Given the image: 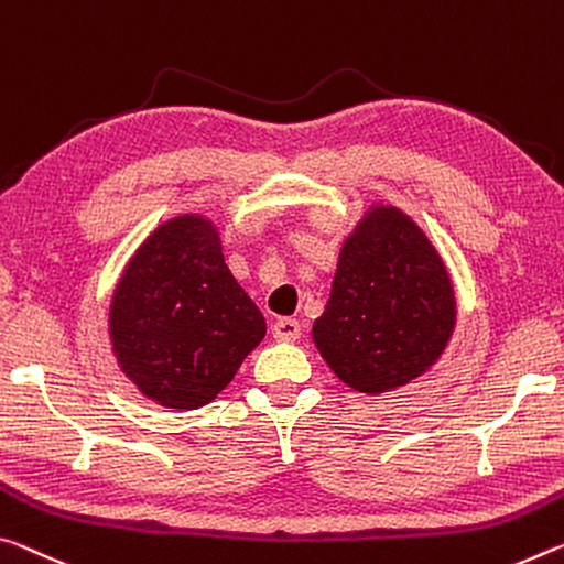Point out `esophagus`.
Masks as SVG:
<instances>
[{"label": "esophagus", "instance_id": "1", "mask_svg": "<svg viewBox=\"0 0 564 564\" xmlns=\"http://www.w3.org/2000/svg\"><path fill=\"white\" fill-rule=\"evenodd\" d=\"M299 336H301V324L296 318H279L273 324L275 341H296Z\"/></svg>", "mask_w": 564, "mask_h": 564}]
</instances>
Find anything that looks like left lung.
Instances as JSON below:
<instances>
[{
	"label": "left lung",
	"instance_id": "obj_1",
	"mask_svg": "<svg viewBox=\"0 0 564 564\" xmlns=\"http://www.w3.org/2000/svg\"><path fill=\"white\" fill-rule=\"evenodd\" d=\"M454 318L440 253L404 213L373 205L341 248L314 341L344 383L383 394L440 359Z\"/></svg>",
	"mask_w": 564,
	"mask_h": 564
}]
</instances>
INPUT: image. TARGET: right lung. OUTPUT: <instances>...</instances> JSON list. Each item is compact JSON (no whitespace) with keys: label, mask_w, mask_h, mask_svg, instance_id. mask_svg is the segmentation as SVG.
I'll return each mask as SVG.
<instances>
[{"label":"right lung","mask_w":564,"mask_h":564,"mask_svg":"<svg viewBox=\"0 0 564 564\" xmlns=\"http://www.w3.org/2000/svg\"><path fill=\"white\" fill-rule=\"evenodd\" d=\"M110 336L142 394L170 409H198L261 344L265 321L223 261L216 226L181 216L130 258L112 296Z\"/></svg>","instance_id":"right-lung-1"}]
</instances>
